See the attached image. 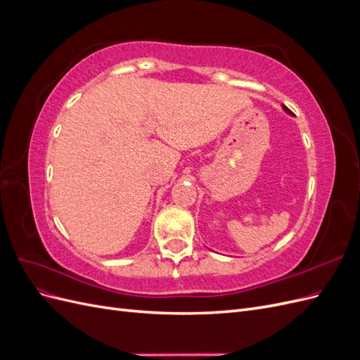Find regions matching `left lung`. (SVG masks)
I'll list each match as a JSON object with an SVG mask.
<instances>
[{"label":"left lung","mask_w":360,"mask_h":360,"mask_svg":"<svg viewBox=\"0 0 360 360\" xmlns=\"http://www.w3.org/2000/svg\"><path fill=\"white\" fill-rule=\"evenodd\" d=\"M282 106H284V110H285V111H287V112H288V114H291V111H290V110H288V108H287V106H285V105H282Z\"/></svg>","instance_id":"obj_1"}]
</instances>
